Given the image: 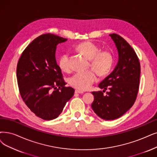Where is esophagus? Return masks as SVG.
Segmentation results:
<instances>
[{
	"label": "esophagus",
	"mask_w": 157,
	"mask_h": 157,
	"mask_svg": "<svg viewBox=\"0 0 157 157\" xmlns=\"http://www.w3.org/2000/svg\"><path fill=\"white\" fill-rule=\"evenodd\" d=\"M75 93L82 94V93H84V92H83V91H80V90H75Z\"/></svg>",
	"instance_id": "obj_1"
}]
</instances>
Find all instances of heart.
<instances>
[{"label": "heart", "instance_id": "heart-1", "mask_svg": "<svg viewBox=\"0 0 157 157\" xmlns=\"http://www.w3.org/2000/svg\"><path fill=\"white\" fill-rule=\"evenodd\" d=\"M77 50L90 60V66L93 70L100 76H104L111 70L113 62L111 53L108 51H100V48L95 44L86 41L79 44ZM59 65L62 71H68L70 67L69 64V55L65 53L61 56ZM96 75L92 71L77 72L69 79L70 85L79 90H87L95 82Z\"/></svg>", "mask_w": 157, "mask_h": 157}]
</instances>
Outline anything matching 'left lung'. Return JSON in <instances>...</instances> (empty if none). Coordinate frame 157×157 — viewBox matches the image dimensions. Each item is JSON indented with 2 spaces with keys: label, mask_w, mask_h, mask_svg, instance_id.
Returning <instances> with one entry per match:
<instances>
[{
  "label": "left lung",
  "mask_w": 157,
  "mask_h": 157,
  "mask_svg": "<svg viewBox=\"0 0 157 157\" xmlns=\"http://www.w3.org/2000/svg\"><path fill=\"white\" fill-rule=\"evenodd\" d=\"M115 44L118 54L117 64L107 77L98 84L103 92H92L94 100L91 108L101 118L115 120L122 117L134 104L139 88L140 65L133 49L122 36L109 35Z\"/></svg>",
  "instance_id": "obj_1"
}]
</instances>
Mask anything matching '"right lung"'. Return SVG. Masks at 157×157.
Listing matches in <instances>:
<instances>
[{
  "label": "right lung",
  "instance_id": "obj_1",
  "mask_svg": "<svg viewBox=\"0 0 157 157\" xmlns=\"http://www.w3.org/2000/svg\"><path fill=\"white\" fill-rule=\"evenodd\" d=\"M66 39L44 34L31 42L22 53L17 67L21 96L29 109L43 120L57 118L75 90L66 87L57 63V46Z\"/></svg>",
  "mask_w": 157,
  "mask_h": 157
}]
</instances>
